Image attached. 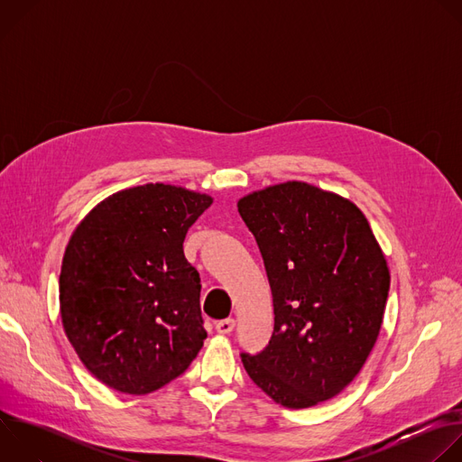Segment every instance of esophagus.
I'll return each instance as SVG.
<instances>
[{
	"mask_svg": "<svg viewBox=\"0 0 462 462\" xmlns=\"http://www.w3.org/2000/svg\"><path fill=\"white\" fill-rule=\"evenodd\" d=\"M234 327H236V319L234 318H226V319H221V321L216 323V331L219 335H230L234 331Z\"/></svg>",
	"mask_w": 462,
	"mask_h": 462,
	"instance_id": "esophagus-1",
	"label": "esophagus"
}]
</instances>
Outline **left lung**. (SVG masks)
<instances>
[{"instance_id":"obj_1","label":"left lung","mask_w":462,"mask_h":462,"mask_svg":"<svg viewBox=\"0 0 462 462\" xmlns=\"http://www.w3.org/2000/svg\"><path fill=\"white\" fill-rule=\"evenodd\" d=\"M237 210L265 261L274 305L269 346L243 355L248 376L291 410L337 397L378 340L391 282L364 212L303 180L255 189Z\"/></svg>"}]
</instances>
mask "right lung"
I'll return each instance as SVG.
<instances>
[{"label": "right lung", "instance_id": "right-lung-1", "mask_svg": "<svg viewBox=\"0 0 462 462\" xmlns=\"http://www.w3.org/2000/svg\"><path fill=\"white\" fill-rule=\"evenodd\" d=\"M212 203L208 193L148 182L106 197L71 234L60 273L61 327L104 385L157 391L201 351L199 273L182 243Z\"/></svg>", "mask_w": 462, "mask_h": 462}]
</instances>
